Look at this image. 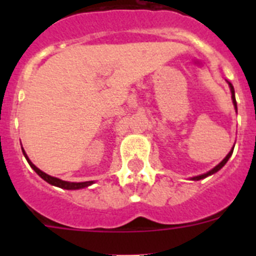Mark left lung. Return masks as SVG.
<instances>
[{
  "instance_id": "obj_1",
  "label": "left lung",
  "mask_w": 256,
  "mask_h": 256,
  "mask_svg": "<svg viewBox=\"0 0 256 256\" xmlns=\"http://www.w3.org/2000/svg\"><path fill=\"white\" fill-rule=\"evenodd\" d=\"M228 84H230V92H232V101H234V108H236V110H237V104H236V97H234V86L230 84V83H228ZM232 152H234V150H230V154H228V155L226 156L224 159L222 160V162H219L218 165H216V168H212V170L208 172V173L201 174V176H198V177H194V178H192V180H202V178H206L208 176H212V174L216 173V172H218L219 169H222V168H223V166H224V164H226V162H228V159H230V155H232Z\"/></svg>"
}]
</instances>
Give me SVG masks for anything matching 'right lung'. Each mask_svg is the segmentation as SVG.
I'll return each mask as SVG.
<instances>
[{"label": "right lung", "mask_w": 256, "mask_h": 256, "mask_svg": "<svg viewBox=\"0 0 256 256\" xmlns=\"http://www.w3.org/2000/svg\"><path fill=\"white\" fill-rule=\"evenodd\" d=\"M22 154H24V156H26V162H29V165H30L32 168L34 169L36 173L40 176L42 180H44L46 182H48L50 184H52V186H56V187H60V188H64V190H79V188H84V187H88L91 186L92 180H88V182H79V183H74V182H66V180H58V178H55V177H51V176H48V174H46L44 172H42L40 169H38L37 166H36L33 162L29 160V158L26 156V151L22 150Z\"/></svg>", "instance_id": "right-lung-1"}]
</instances>
